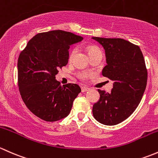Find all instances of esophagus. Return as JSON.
I'll list each match as a JSON object with an SVG mask.
<instances>
[{
    "label": "esophagus",
    "instance_id": "34e87169",
    "mask_svg": "<svg viewBox=\"0 0 158 158\" xmlns=\"http://www.w3.org/2000/svg\"><path fill=\"white\" fill-rule=\"evenodd\" d=\"M89 90H90V88H88V87H81V91H82V92H86V91H88Z\"/></svg>",
    "mask_w": 158,
    "mask_h": 158
}]
</instances>
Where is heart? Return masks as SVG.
<instances>
[{"instance_id":"b5f03b06","label":"heart","mask_w":158,"mask_h":158,"mask_svg":"<svg viewBox=\"0 0 158 158\" xmlns=\"http://www.w3.org/2000/svg\"><path fill=\"white\" fill-rule=\"evenodd\" d=\"M87 51H88L89 55H92L94 54H96V53H98V52H101L100 48L98 47H96V46H90L87 48ZM77 52V48H74L71 49V51L70 52V54H69V59L70 60H72L73 58H74L75 56L76 53ZM90 75V74L89 72H87V71H81V72L79 73V77H81V79H86L87 77H88Z\"/></svg>"}]
</instances>
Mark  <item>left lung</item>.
<instances>
[{
	"mask_svg": "<svg viewBox=\"0 0 158 158\" xmlns=\"http://www.w3.org/2000/svg\"><path fill=\"white\" fill-rule=\"evenodd\" d=\"M105 49L106 65L102 74L114 81L111 93L98 90L100 100L93 106L99 123L115 126L128 118L140 103L147 85L148 71L138 45L123 39L92 37Z\"/></svg>",
	"mask_w": 158,
	"mask_h": 158,
	"instance_id": "8db88e82",
	"label": "left lung"
}]
</instances>
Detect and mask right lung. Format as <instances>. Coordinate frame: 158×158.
<instances>
[{
    "label": "right lung",
    "instance_id": "obj_1",
    "mask_svg": "<svg viewBox=\"0 0 158 158\" xmlns=\"http://www.w3.org/2000/svg\"><path fill=\"white\" fill-rule=\"evenodd\" d=\"M83 37L63 30L38 33L19 55L18 86L27 108L41 119L55 122L65 118L81 92L76 84L61 85L55 75L65 66L70 46Z\"/></svg>",
    "mask_w": 158,
    "mask_h": 158
}]
</instances>
